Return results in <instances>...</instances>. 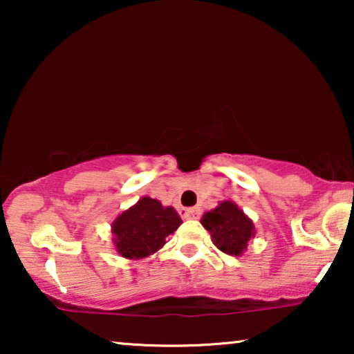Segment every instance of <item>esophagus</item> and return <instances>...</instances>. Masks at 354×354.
Here are the masks:
<instances>
[{"label": "esophagus", "mask_w": 354, "mask_h": 354, "mask_svg": "<svg viewBox=\"0 0 354 354\" xmlns=\"http://www.w3.org/2000/svg\"><path fill=\"white\" fill-rule=\"evenodd\" d=\"M200 216H201L200 207H188V209L182 211V217H185V219H198Z\"/></svg>", "instance_id": "obj_1"}]
</instances>
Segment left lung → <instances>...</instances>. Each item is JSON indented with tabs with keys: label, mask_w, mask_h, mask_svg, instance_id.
Returning <instances> with one entry per match:
<instances>
[{
	"label": "left lung",
	"mask_w": 354,
	"mask_h": 354,
	"mask_svg": "<svg viewBox=\"0 0 354 354\" xmlns=\"http://www.w3.org/2000/svg\"><path fill=\"white\" fill-rule=\"evenodd\" d=\"M201 224L211 234L222 253L240 256L254 236V225L245 212L232 201L221 203L216 209L203 214Z\"/></svg>",
	"instance_id": "left-lung-1"
}]
</instances>
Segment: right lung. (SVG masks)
Here are the masks:
<instances>
[{
	"label": "right lung",
	"mask_w": 354,
	"mask_h": 354,
	"mask_svg": "<svg viewBox=\"0 0 354 354\" xmlns=\"http://www.w3.org/2000/svg\"><path fill=\"white\" fill-rule=\"evenodd\" d=\"M180 224V216L174 207H164L158 200L145 196L114 221L115 250L129 259L147 258L161 248L166 236Z\"/></svg>",
	"instance_id": "obj_1"
}]
</instances>
